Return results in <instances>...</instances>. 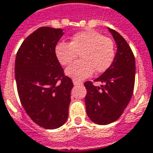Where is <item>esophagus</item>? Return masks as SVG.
Masks as SVG:
<instances>
[{
    "label": "esophagus",
    "mask_w": 153,
    "mask_h": 153,
    "mask_svg": "<svg viewBox=\"0 0 153 153\" xmlns=\"http://www.w3.org/2000/svg\"><path fill=\"white\" fill-rule=\"evenodd\" d=\"M73 83H74V85H82V82H80V81L76 80V79H73Z\"/></svg>",
    "instance_id": "obj_1"
}]
</instances>
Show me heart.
I'll return each mask as SVG.
<instances>
[{
    "mask_svg": "<svg viewBox=\"0 0 153 153\" xmlns=\"http://www.w3.org/2000/svg\"><path fill=\"white\" fill-rule=\"evenodd\" d=\"M55 53L63 66L69 65L79 54L81 59L66 69L67 75L81 80L90 76L93 72L101 74L106 71L116 56L115 42L111 37L94 30H87L74 34L70 42H59Z\"/></svg>",
    "mask_w": 153,
    "mask_h": 153,
    "instance_id": "1",
    "label": "heart"
}]
</instances>
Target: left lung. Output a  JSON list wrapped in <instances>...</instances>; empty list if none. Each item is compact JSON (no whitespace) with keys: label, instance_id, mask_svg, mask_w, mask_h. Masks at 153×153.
<instances>
[{"label":"left lung","instance_id":"obj_1","mask_svg":"<svg viewBox=\"0 0 153 153\" xmlns=\"http://www.w3.org/2000/svg\"><path fill=\"white\" fill-rule=\"evenodd\" d=\"M117 44V53L111 67L94 79L102 85L94 86L85 82L86 112L90 119L99 125H108L118 120L131 99L135 85L136 63L133 52L120 34L111 28Z\"/></svg>","mask_w":153,"mask_h":153}]
</instances>
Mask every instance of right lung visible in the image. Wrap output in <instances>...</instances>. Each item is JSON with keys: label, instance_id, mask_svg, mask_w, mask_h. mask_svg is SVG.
Listing matches in <instances>:
<instances>
[{"label": "right lung", "instance_id": "right-lung-1", "mask_svg": "<svg viewBox=\"0 0 153 153\" xmlns=\"http://www.w3.org/2000/svg\"><path fill=\"white\" fill-rule=\"evenodd\" d=\"M63 34L60 28L39 27L22 42L16 56L20 101L33 122L45 129L59 128L68 116L74 85L55 53Z\"/></svg>", "mask_w": 153, "mask_h": 153}]
</instances>
